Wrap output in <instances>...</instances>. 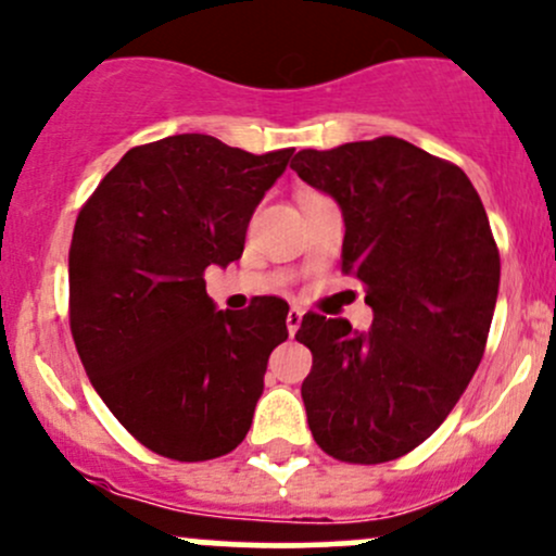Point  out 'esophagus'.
Masks as SVG:
<instances>
[{"label": "esophagus", "instance_id": "obj_1", "mask_svg": "<svg viewBox=\"0 0 556 556\" xmlns=\"http://www.w3.org/2000/svg\"><path fill=\"white\" fill-rule=\"evenodd\" d=\"M301 319H303V312L301 308H290L288 312V330H290V336H295V330L298 327H301Z\"/></svg>", "mask_w": 556, "mask_h": 556}]
</instances>
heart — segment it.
<instances>
[{
  "mask_svg": "<svg viewBox=\"0 0 556 556\" xmlns=\"http://www.w3.org/2000/svg\"><path fill=\"white\" fill-rule=\"evenodd\" d=\"M314 194V191H303V194H301V200H306V197H312Z\"/></svg>",
  "mask_w": 556,
  "mask_h": 556,
  "instance_id": "heart-1",
  "label": "heart"
}]
</instances>
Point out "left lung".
I'll return each instance as SVG.
<instances>
[{
  "label": "left lung",
  "mask_w": 556,
  "mask_h": 556,
  "mask_svg": "<svg viewBox=\"0 0 556 556\" xmlns=\"http://www.w3.org/2000/svg\"><path fill=\"white\" fill-rule=\"evenodd\" d=\"M290 167L341 204V268L365 285L372 327L308 312L301 386L308 429L327 455L386 464L450 416L479 367L493 323L501 255L466 173L383 136L303 149Z\"/></svg>",
  "instance_id": "8db88e82"
}]
</instances>
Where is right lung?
I'll return each mask as SVG.
<instances>
[{
  "label": "right lung",
  "mask_w": 556,
  "mask_h": 556,
  "mask_svg": "<svg viewBox=\"0 0 556 556\" xmlns=\"http://www.w3.org/2000/svg\"><path fill=\"white\" fill-rule=\"evenodd\" d=\"M293 149L250 154L184 132L136 146L81 204L68 325L87 378L151 453L220 458L253 424L288 303L215 312L204 268L242 258L255 207Z\"/></svg>",
  "instance_id": "right-lung-1"
}]
</instances>
